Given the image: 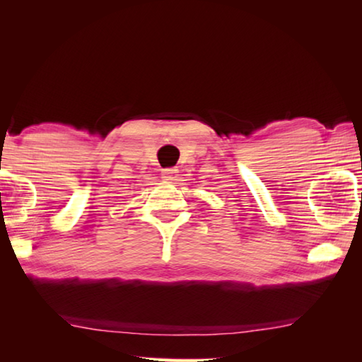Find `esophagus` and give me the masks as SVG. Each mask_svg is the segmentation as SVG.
Masks as SVG:
<instances>
[{"mask_svg": "<svg viewBox=\"0 0 362 362\" xmlns=\"http://www.w3.org/2000/svg\"><path fill=\"white\" fill-rule=\"evenodd\" d=\"M163 179L164 180H169V182H175L179 179V169L177 168H168V169H163Z\"/></svg>", "mask_w": 362, "mask_h": 362, "instance_id": "1", "label": "esophagus"}]
</instances>
